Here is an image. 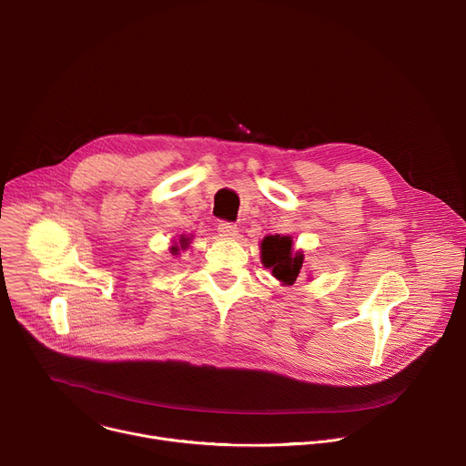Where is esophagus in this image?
Segmentation results:
<instances>
[{"instance_id": "34e87169", "label": "esophagus", "mask_w": 466, "mask_h": 466, "mask_svg": "<svg viewBox=\"0 0 466 466\" xmlns=\"http://www.w3.org/2000/svg\"><path fill=\"white\" fill-rule=\"evenodd\" d=\"M218 232H219V236H223V238H227V239H232V238H236L238 236V227L234 225V223H227V221H223V223H219V227H218Z\"/></svg>"}]
</instances>
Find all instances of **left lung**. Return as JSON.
<instances>
[{
    "mask_svg": "<svg viewBox=\"0 0 466 466\" xmlns=\"http://www.w3.org/2000/svg\"><path fill=\"white\" fill-rule=\"evenodd\" d=\"M261 263L265 269H269L273 277L282 286H293L302 273L304 254L302 250H293L291 236H265L259 243Z\"/></svg>",
    "mask_w": 466,
    "mask_h": 466,
    "instance_id": "left-lung-1",
    "label": "left lung"
}]
</instances>
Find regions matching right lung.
<instances>
[{
	"instance_id": "1",
	"label": "right lung",
	"mask_w": 466,
	"mask_h": 466,
	"mask_svg": "<svg viewBox=\"0 0 466 466\" xmlns=\"http://www.w3.org/2000/svg\"><path fill=\"white\" fill-rule=\"evenodd\" d=\"M191 238H193V236H180V238H178V241H175V243L171 245V254H173V256H177V254L180 252V248H182V250H186V248L189 247Z\"/></svg>"
}]
</instances>
